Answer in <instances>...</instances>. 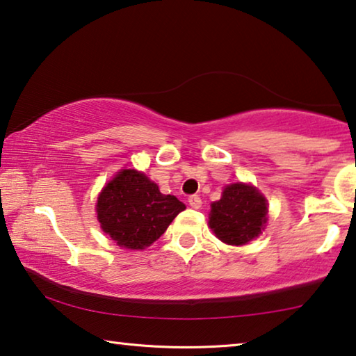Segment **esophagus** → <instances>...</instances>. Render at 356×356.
Instances as JSON below:
<instances>
[{
    "label": "esophagus",
    "mask_w": 356,
    "mask_h": 356,
    "mask_svg": "<svg viewBox=\"0 0 356 356\" xmlns=\"http://www.w3.org/2000/svg\"><path fill=\"white\" fill-rule=\"evenodd\" d=\"M188 202H189L191 208H194V209H200L202 208V199H200L199 195H191L189 199H188Z\"/></svg>",
    "instance_id": "esophagus-1"
}]
</instances>
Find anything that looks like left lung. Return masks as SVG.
Wrapping results in <instances>:
<instances>
[{
  "label": "left lung",
  "mask_w": 356,
  "mask_h": 356,
  "mask_svg": "<svg viewBox=\"0 0 356 356\" xmlns=\"http://www.w3.org/2000/svg\"><path fill=\"white\" fill-rule=\"evenodd\" d=\"M266 199L250 184L225 186L220 200L211 203L209 227L225 244L243 246L257 238L266 224Z\"/></svg>",
  "instance_id": "8db88e82"
}]
</instances>
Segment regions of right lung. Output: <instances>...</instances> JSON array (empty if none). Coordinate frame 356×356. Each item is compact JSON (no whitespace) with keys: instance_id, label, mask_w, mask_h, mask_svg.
<instances>
[{"instance_id":"right-lung-1","label":"right lung","mask_w":356,"mask_h":356,"mask_svg":"<svg viewBox=\"0 0 356 356\" xmlns=\"http://www.w3.org/2000/svg\"><path fill=\"white\" fill-rule=\"evenodd\" d=\"M186 209L175 195H164L147 175L123 168L97 197L96 213L102 230L126 249H145Z\"/></svg>"}]
</instances>
